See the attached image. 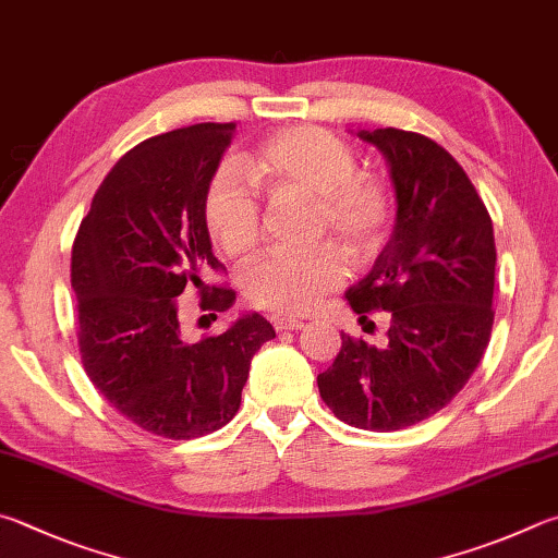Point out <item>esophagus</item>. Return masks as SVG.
I'll list each match as a JSON object with an SVG mask.
<instances>
[{"label":"esophagus","instance_id":"1","mask_svg":"<svg viewBox=\"0 0 558 558\" xmlns=\"http://www.w3.org/2000/svg\"><path fill=\"white\" fill-rule=\"evenodd\" d=\"M272 327H276L278 331H292V329L305 327V322L295 319V317H276V319H272Z\"/></svg>","mask_w":558,"mask_h":558}]
</instances>
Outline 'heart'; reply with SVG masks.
Listing matches in <instances>:
<instances>
[{
  "label": "heart",
  "mask_w": 558,
  "mask_h": 558,
  "mask_svg": "<svg viewBox=\"0 0 558 558\" xmlns=\"http://www.w3.org/2000/svg\"><path fill=\"white\" fill-rule=\"evenodd\" d=\"M251 178L270 197L314 202V236H333L356 263L383 248L392 225V195L376 175L361 173L353 148L317 126H292L263 141L246 158ZM202 219L229 256L258 244L260 205L236 170L221 168L207 182ZM347 280V263L333 244L305 253L270 251L244 272L251 305L278 314H307Z\"/></svg>",
  "instance_id": "b5f03b06"
}]
</instances>
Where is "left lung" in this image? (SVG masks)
<instances>
[{"mask_svg": "<svg viewBox=\"0 0 558 558\" xmlns=\"http://www.w3.org/2000/svg\"><path fill=\"white\" fill-rule=\"evenodd\" d=\"M390 166L398 221L376 266L347 300L356 314L390 312L383 349L341 333L319 373L322 400L359 429L395 432L456 398L493 331V221L449 150L414 131H359Z\"/></svg>", "mask_w": 558, "mask_h": 558, "instance_id": "8db88e82", "label": "left lung"}]
</instances>
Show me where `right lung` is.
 Returning <instances> with one entry per match:
<instances>
[{
    "mask_svg": "<svg viewBox=\"0 0 558 558\" xmlns=\"http://www.w3.org/2000/svg\"><path fill=\"white\" fill-rule=\"evenodd\" d=\"M234 129L195 124L131 148L97 187L73 244L70 282L87 378L119 414L175 441L231 422L253 353L276 337L258 312L197 343L180 337L185 288H197L209 312H227L236 298L205 282L209 270L227 268L202 219L207 182Z\"/></svg>",
    "mask_w": 558,
    "mask_h": 558,
    "instance_id": "add662e5",
    "label": "right lung"
}]
</instances>
